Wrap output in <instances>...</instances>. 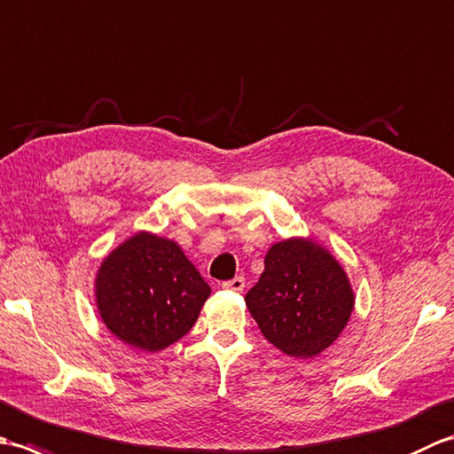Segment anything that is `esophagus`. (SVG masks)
<instances>
[{
    "label": "esophagus",
    "mask_w": 454,
    "mask_h": 454,
    "mask_svg": "<svg viewBox=\"0 0 454 454\" xmlns=\"http://www.w3.org/2000/svg\"><path fill=\"white\" fill-rule=\"evenodd\" d=\"M244 286H246V278L244 277H234L232 281L222 283V288H226V291H234V293H242Z\"/></svg>",
    "instance_id": "1"
}]
</instances>
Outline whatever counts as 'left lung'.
Returning <instances> with one entry per match:
<instances>
[{
	"label": "left lung",
	"mask_w": 454,
	"mask_h": 454,
	"mask_svg": "<svg viewBox=\"0 0 454 454\" xmlns=\"http://www.w3.org/2000/svg\"><path fill=\"white\" fill-rule=\"evenodd\" d=\"M246 306L269 343L294 359H314L340 337L355 308L349 277L314 238H286L265 255Z\"/></svg>",
	"instance_id": "obj_1"
}]
</instances>
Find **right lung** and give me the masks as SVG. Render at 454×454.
I'll return each mask as SVG.
<instances>
[{
    "mask_svg": "<svg viewBox=\"0 0 454 454\" xmlns=\"http://www.w3.org/2000/svg\"><path fill=\"white\" fill-rule=\"evenodd\" d=\"M210 286L177 242L140 230L103 259L95 273L101 322L122 343L156 353L181 340Z\"/></svg>",
    "mask_w": 454,
    "mask_h": 454,
    "instance_id": "add662e5",
    "label": "right lung"
}]
</instances>
